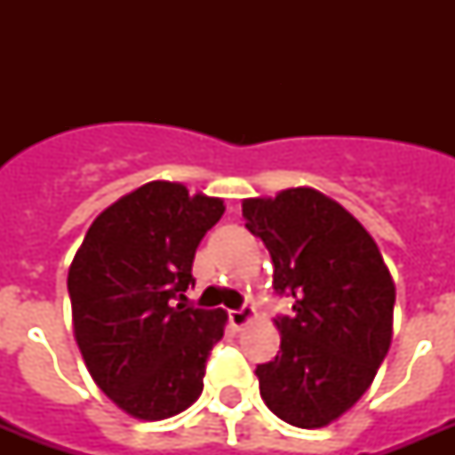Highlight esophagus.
I'll return each mask as SVG.
<instances>
[{"instance_id": "esophagus-1", "label": "esophagus", "mask_w": 455, "mask_h": 455, "mask_svg": "<svg viewBox=\"0 0 455 455\" xmlns=\"http://www.w3.org/2000/svg\"><path fill=\"white\" fill-rule=\"evenodd\" d=\"M252 316H255V307H250V304H243L241 309L228 311V321H231L235 328H241V325L248 323Z\"/></svg>"}]
</instances>
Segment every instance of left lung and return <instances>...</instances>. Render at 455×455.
<instances>
[{"instance_id":"1","label":"left lung","mask_w":455,"mask_h":455,"mask_svg":"<svg viewBox=\"0 0 455 455\" xmlns=\"http://www.w3.org/2000/svg\"><path fill=\"white\" fill-rule=\"evenodd\" d=\"M243 220L274 262L281 352L257 366L259 395L281 420L323 427L371 387L392 339L395 283L368 231L314 188L243 200Z\"/></svg>"}]
</instances>
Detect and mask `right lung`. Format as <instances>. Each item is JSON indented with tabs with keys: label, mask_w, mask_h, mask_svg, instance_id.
<instances>
[{
	"label": "right lung",
	"mask_w": 455,
	"mask_h": 455,
	"mask_svg": "<svg viewBox=\"0 0 455 455\" xmlns=\"http://www.w3.org/2000/svg\"><path fill=\"white\" fill-rule=\"evenodd\" d=\"M224 203L151 181L103 210L70 271L75 338L89 373L130 416L163 420L203 392L227 314L184 304L193 257Z\"/></svg>",
	"instance_id": "add662e5"
}]
</instances>
